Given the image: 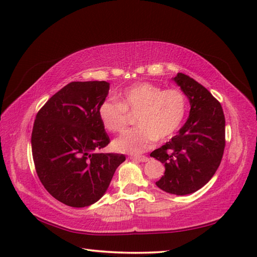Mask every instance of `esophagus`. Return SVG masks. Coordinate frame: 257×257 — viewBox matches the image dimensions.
<instances>
[{
	"label": "esophagus",
	"mask_w": 257,
	"mask_h": 257,
	"mask_svg": "<svg viewBox=\"0 0 257 257\" xmlns=\"http://www.w3.org/2000/svg\"><path fill=\"white\" fill-rule=\"evenodd\" d=\"M130 159L139 161V162H147L149 160L148 157H146V156H132V157H130Z\"/></svg>",
	"instance_id": "34e87169"
}]
</instances>
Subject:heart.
<instances>
[{"instance_id":"heart-1","label":"heart","mask_w":257,"mask_h":257,"mask_svg":"<svg viewBox=\"0 0 257 257\" xmlns=\"http://www.w3.org/2000/svg\"><path fill=\"white\" fill-rule=\"evenodd\" d=\"M118 101L107 98L97 109L102 127L119 133L128 123V112L136 113L137 128L129 129L113 141V148L125 154H141L159 139L165 141L181 127L188 111V100L178 88L162 89L148 81H140L117 95Z\"/></svg>"}]
</instances>
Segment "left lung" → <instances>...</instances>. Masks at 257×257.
Masks as SVG:
<instances>
[{
	"instance_id": "left-lung-1",
	"label": "left lung",
	"mask_w": 257,
	"mask_h": 257,
	"mask_svg": "<svg viewBox=\"0 0 257 257\" xmlns=\"http://www.w3.org/2000/svg\"><path fill=\"white\" fill-rule=\"evenodd\" d=\"M172 79L189 98V118L177 136L150 156L166 167L157 187L185 195L205 185L219 168L225 147V118L221 103L204 86L182 73Z\"/></svg>"
}]
</instances>
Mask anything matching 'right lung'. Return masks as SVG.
Masks as SVG:
<instances>
[{
	"label": "right lung",
	"instance_id": "right-lung-1",
	"mask_svg": "<svg viewBox=\"0 0 257 257\" xmlns=\"http://www.w3.org/2000/svg\"><path fill=\"white\" fill-rule=\"evenodd\" d=\"M107 81H72L36 114L32 154L47 192L62 203L84 207L105 194L123 155L99 154L110 143L98 117Z\"/></svg>",
	"mask_w": 257,
	"mask_h": 257
}]
</instances>
